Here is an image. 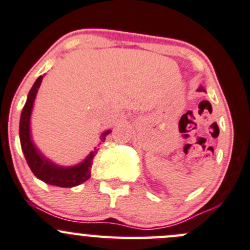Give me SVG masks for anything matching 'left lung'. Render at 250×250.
Here are the masks:
<instances>
[{
    "instance_id": "obj_1",
    "label": "left lung",
    "mask_w": 250,
    "mask_h": 250,
    "mask_svg": "<svg viewBox=\"0 0 250 250\" xmlns=\"http://www.w3.org/2000/svg\"><path fill=\"white\" fill-rule=\"evenodd\" d=\"M198 91H200V92H202V91H205V88H204V87H202V86H200V87H199V88H198Z\"/></svg>"
}]
</instances>
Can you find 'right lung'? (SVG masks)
<instances>
[{
	"label": "right lung",
	"mask_w": 250,
	"mask_h": 250,
	"mask_svg": "<svg viewBox=\"0 0 250 250\" xmlns=\"http://www.w3.org/2000/svg\"><path fill=\"white\" fill-rule=\"evenodd\" d=\"M43 77H39L33 83L32 88L28 92L27 101H26L25 106L21 111L20 116V127H19V135H20V144L22 148L23 156H25L26 162L28 167L35 173V176L42 180L43 182L48 183L51 186H57L62 188H70L75 186L81 185L83 182L87 181L91 176V167L93 157L97 153V147L94 151H92L83 162L80 164L74 165V167H60L55 163L50 162L48 158L43 156L38 148L33 144L31 139L30 132V120L31 114H32L33 103H35L36 94L38 92L39 86H41ZM110 133V130H106L102 134V141L105 140V136Z\"/></svg>",
	"instance_id": "right-lung-1"
}]
</instances>
